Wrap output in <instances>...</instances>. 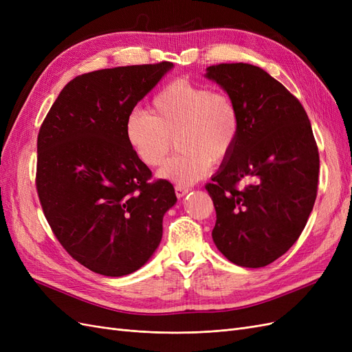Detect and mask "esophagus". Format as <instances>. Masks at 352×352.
<instances>
[{
  "mask_svg": "<svg viewBox=\"0 0 352 352\" xmlns=\"http://www.w3.org/2000/svg\"><path fill=\"white\" fill-rule=\"evenodd\" d=\"M175 190H176V197L177 198H182V197H185L189 190H190V188L189 186H185V185H176L175 186Z\"/></svg>",
  "mask_w": 352,
  "mask_h": 352,
  "instance_id": "1",
  "label": "esophagus"
}]
</instances>
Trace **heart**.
Wrapping results in <instances>:
<instances>
[{
  "label": "heart",
  "instance_id": "obj_1",
  "mask_svg": "<svg viewBox=\"0 0 352 352\" xmlns=\"http://www.w3.org/2000/svg\"><path fill=\"white\" fill-rule=\"evenodd\" d=\"M239 113L229 95L204 85L177 79L158 91L151 114L133 109L126 116L124 136L148 167L162 164L175 138L179 153L158 170V177L190 185L214 163L226 160L236 145Z\"/></svg>",
  "mask_w": 352,
  "mask_h": 352
}]
</instances>
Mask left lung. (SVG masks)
<instances>
[{
	"mask_svg": "<svg viewBox=\"0 0 352 352\" xmlns=\"http://www.w3.org/2000/svg\"><path fill=\"white\" fill-rule=\"evenodd\" d=\"M206 78L228 92L239 113L232 154L206 189L216 208L212 241L242 267H264L289 250L304 230L317 197V144L294 95L247 63L207 67ZM248 179L249 185L237 184Z\"/></svg>",
	"mask_w": 352,
	"mask_h": 352,
	"instance_id": "1",
	"label": "left lung"
}]
</instances>
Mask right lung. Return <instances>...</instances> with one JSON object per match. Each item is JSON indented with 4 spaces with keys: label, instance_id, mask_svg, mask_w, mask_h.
Instances as JSON below:
<instances>
[{
    "label": "right lung",
    "instance_id": "1",
    "mask_svg": "<svg viewBox=\"0 0 352 352\" xmlns=\"http://www.w3.org/2000/svg\"><path fill=\"white\" fill-rule=\"evenodd\" d=\"M172 63L85 73L70 80L38 133L36 189L56 238L85 267L119 278L141 269L176 204L173 185L151 170L124 136L126 116Z\"/></svg>",
    "mask_w": 352,
    "mask_h": 352
}]
</instances>
